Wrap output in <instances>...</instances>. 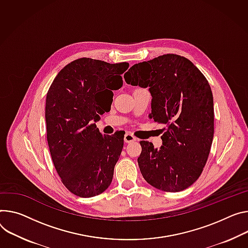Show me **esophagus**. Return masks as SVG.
Wrapping results in <instances>:
<instances>
[{"mask_svg":"<svg viewBox=\"0 0 248 248\" xmlns=\"http://www.w3.org/2000/svg\"><path fill=\"white\" fill-rule=\"evenodd\" d=\"M124 142L125 143H129V142H132V141H136L137 140V139L134 138L132 134H130V133H128V132H126L125 134H124Z\"/></svg>","mask_w":248,"mask_h":248,"instance_id":"34e87169","label":"esophagus"}]
</instances>
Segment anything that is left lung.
Masks as SVG:
<instances>
[{"label":"left lung","mask_w":248,"mask_h":248,"mask_svg":"<svg viewBox=\"0 0 248 248\" xmlns=\"http://www.w3.org/2000/svg\"><path fill=\"white\" fill-rule=\"evenodd\" d=\"M124 78L132 86L149 87V117L164 125L160 148L140 141L138 162L145 181L165 192L187 189L202 172L214 138L208 80L189 59L177 54L134 64Z\"/></svg>","instance_id":"left-lung-1"}]
</instances>
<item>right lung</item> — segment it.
<instances>
[{"label":"right lung","instance_id":"add662e5","mask_svg":"<svg viewBox=\"0 0 248 248\" xmlns=\"http://www.w3.org/2000/svg\"><path fill=\"white\" fill-rule=\"evenodd\" d=\"M127 62L92 58L72 61L53 80L46 103L47 142L64 186L78 197L100 195L110 185L124 137H106L96 122L105 110L98 101L123 86Z\"/></svg>","mask_w":248,"mask_h":248}]
</instances>
